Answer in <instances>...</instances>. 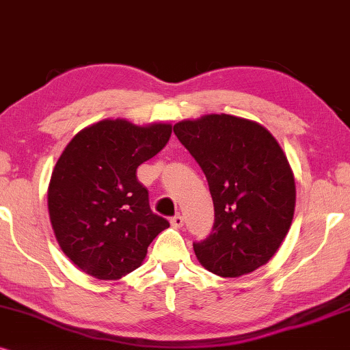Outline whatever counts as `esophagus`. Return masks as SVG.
Returning a JSON list of instances; mask_svg holds the SVG:
<instances>
[{
    "instance_id": "esophagus-1",
    "label": "esophagus",
    "mask_w": 350,
    "mask_h": 350,
    "mask_svg": "<svg viewBox=\"0 0 350 350\" xmlns=\"http://www.w3.org/2000/svg\"><path fill=\"white\" fill-rule=\"evenodd\" d=\"M171 226L174 227V229H180V227L184 226V217L180 216V214H178V216L171 217Z\"/></svg>"
}]
</instances>
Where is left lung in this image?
<instances>
[{"label": "left lung", "instance_id": "obj_1", "mask_svg": "<svg viewBox=\"0 0 350 350\" xmlns=\"http://www.w3.org/2000/svg\"><path fill=\"white\" fill-rule=\"evenodd\" d=\"M174 134L206 176L213 230L195 241L204 269L219 277L250 273L280 248L295 214V176L275 137L254 121L206 115L174 124Z\"/></svg>", "mask_w": 350, "mask_h": 350}]
</instances>
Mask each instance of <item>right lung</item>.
<instances>
[{"instance_id": "add662e5", "label": "right lung", "mask_w": 350, "mask_h": 350, "mask_svg": "<svg viewBox=\"0 0 350 350\" xmlns=\"http://www.w3.org/2000/svg\"><path fill=\"white\" fill-rule=\"evenodd\" d=\"M171 124L136 126L102 120L85 128L55 163L49 217L65 256L99 280H118L142 264L148 245L170 227L148 204L137 166L155 157Z\"/></svg>"}]
</instances>
